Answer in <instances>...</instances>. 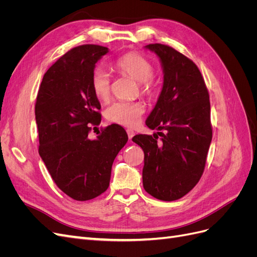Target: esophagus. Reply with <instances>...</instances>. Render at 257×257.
Returning <instances> with one entry per match:
<instances>
[{
  "mask_svg": "<svg viewBox=\"0 0 257 257\" xmlns=\"http://www.w3.org/2000/svg\"><path fill=\"white\" fill-rule=\"evenodd\" d=\"M126 133H127V136H128V139H130V141H131V139L133 138V136L135 135V132H134L133 130H131V128L126 130Z\"/></svg>",
  "mask_w": 257,
  "mask_h": 257,
  "instance_id": "obj_1",
  "label": "esophagus"
}]
</instances>
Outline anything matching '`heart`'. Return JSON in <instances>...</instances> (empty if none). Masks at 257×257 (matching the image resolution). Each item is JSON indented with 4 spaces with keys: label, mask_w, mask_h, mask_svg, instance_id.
<instances>
[{
    "label": "heart",
    "mask_w": 257,
    "mask_h": 257,
    "mask_svg": "<svg viewBox=\"0 0 257 257\" xmlns=\"http://www.w3.org/2000/svg\"><path fill=\"white\" fill-rule=\"evenodd\" d=\"M116 72L138 81L144 95H152L155 91L153 81V65L142 54L130 52L116 59L113 63ZM91 89L99 100H107L110 96V77L103 68L97 67L92 73ZM142 102H123L118 100L107 107L105 116L108 121L123 126H135L145 112Z\"/></svg>",
    "instance_id": "b5f03b06"
}]
</instances>
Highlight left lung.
<instances>
[{
	"label": "left lung",
	"instance_id": "8db88e82",
	"mask_svg": "<svg viewBox=\"0 0 257 257\" xmlns=\"http://www.w3.org/2000/svg\"><path fill=\"white\" fill-rule=\"evenodd\" d=\"M145 48L159 57L164 74L158 102L146 120L148 127L159 132L136 135L133 142L145 153L144 189L173 201L188 194L204 173L212 139L209 93L192 60L166 45Z\"/></svg>",
	"mask_w": 257,
	"mask_h": 257
}]
</instances>
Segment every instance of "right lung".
Here are the masks:
<instances>
[{
  "instance_id": "obj_1",
  "label": "right lung",
  "mask_w": 257,
  "mask_h": 257,
  "mask_svg": "<svg viewBox=\"0 0 257 257\" xmlns=\"http://www.w3.org/2000/svg\"><path fill=\"white\" fill-rule=\"evenodd\" d=\"M108 51L98 45L71 49L46 72L36 97L38 153L58 188L79 201L108 189L112 163L128 139L118 124L89 137L91 125L100 123L91 77Z\"/></svg>"
}]
</instances>
